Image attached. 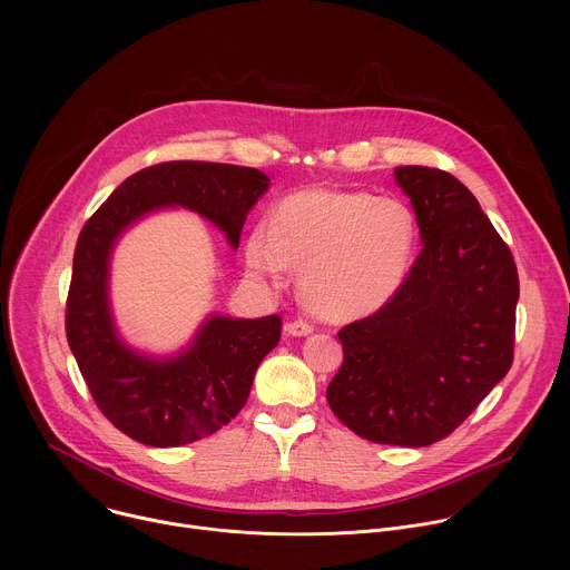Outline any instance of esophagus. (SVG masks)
<instances>
[{
  "label": "esophagus",
  "mask_w": 570,
  "mask_h": 570,
  "mask_svg": "<svg viewBox=\"0 0 570 570\" xmlns=\"http://www.w3.org/2000/svg\"><path fill=\"white\" fill-rule=\"evenodd\" d=\"M313 330H315V324L308 322V320H304V317H297V320L286 322V332H288L291 336H308V334H313Z\"/></svg>",
  "instance_id": "34e87169"
}]
</instances>
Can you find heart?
Masks as SVG:
<instances>
[{
  "mask_svg": "<svg viewBox=\"0 0 570 570\" xmlns=\"http://www.w3.org/2000/svg\"><path fill=\"white\" fill-rule=\"evenodd\" d=\"M415 220L396 198L363 191L302 189L257 225L246 246L248 268L275 279L299 266L306 304L324 317H356L381 308L409 273Z\"/></svg>",
  "mask_w": 570,
  "mask_h": 570,
  "instance_id": "heart-1",
  "label": "heart"
}]
</instances>
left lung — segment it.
<instances>
[{
    "mask_svg": "<svg viewBox=\"0 0 570 570\" xmlns=\"http://www.w3.org/2000/svg\"><path fill=\"white\" fill-rule=\"evenodd\" d=\"M424 248L396 293L338 332L334 415L376 444L429 446L451 435L510 372L519 273L508 243L451 174L396 167Z\"/></svg>",
    "mask_w": 570,
    "mask_h": 570,
    "instance_id": "left-lung-1",
    "label": "left lung"
}]
</instances>
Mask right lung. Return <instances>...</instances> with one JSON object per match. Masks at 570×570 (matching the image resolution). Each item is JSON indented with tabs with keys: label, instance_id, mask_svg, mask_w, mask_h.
I'll use <instances>...</instances> for the list:
<instances>
[{
	"label": "right lung",
	"instance_id": "right-lung-1",
	"mask_svg": "<svg viewBox=\"0 0 570 570\" xmlns=\"http://www.w3.org/2000/svg\"><path fill=\"white\" fill-rule=\"evenodd\" d=\"M268 178L218 161H161L126 178L76 240L65 332L80 374L106 420L148 446L203 440L246 405L255 372L279 343L282 317H212L174 361H148L115 336L106 279L117 234L161 205H183L216 223L236 248Z\"/></svg>",
	"mask_w": 570,
	"mask_h": 570
}]
</instances>
